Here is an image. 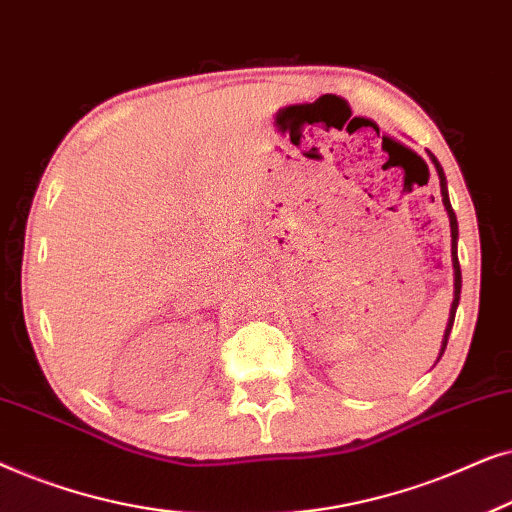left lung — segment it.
<instances>
[{"label": "left lung", "instance_id": "obj_1", "mask_svg": "<svg viewBox=\"0 0 512 512\" xmlns=\"http://www.w3.org/2000/svg\"><path fill=\"white\" fill-rule=\"evenodd\" d=\"M433 165H436L438 170V177H440V193H443V205L447 209V214H450V228H452V263H454V300H452V310H450V321H447V328H445V340H443V349H440V356H443L445 347H447V340H450V331H452V324H454V314H457V305H459V293H461V268H459V258H457V216H454V209L450 205V195H447V181H445V174H443V167L436 160V156H431Z\"/></svg>", "mask_w": 512, "mask_h": 512}]
</instances>
